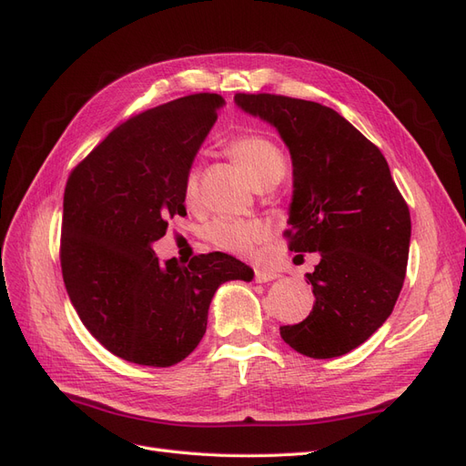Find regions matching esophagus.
I'll use <instances>...</instances> for the list:
<instances>
[{
    "label": "esophagus",
    "mask_w": 466,
    "mask_h": 466,
    "mask_svg": "<svg viewBox=\"0 0 466 466\" xmlns=\"http://www.w3.org/2000/svg\"><path fill=\"white\" fill-rule=\"evenodd\" d=\"M276 278H278V274L272 272V270H264V268H255V279L258 281V284H264V281H272Z\"/></svg>",
    "instance_id": "1"
}]
</instances>
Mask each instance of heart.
I'll list each match as a JSON object with an SVG mask.
<instances>
[{
  "label": "heart",
  "mask_w": 466,
  "mask_h": 466,
  "mask_svg": "<svg viewBox=\"0 0 466 466\" xmlns=\"http://www.w3.org/2000/svg\"><path fill=\"white\" fill-rule=\"evenodd\" d=\"M228 153L245 168L248 178L258 188L272 187L284 178L288 171V157L270 136L262 132H247L233 137L228 144ZM200 171L198 167H188L182 178V198L194 204L198 198ZM208 241L237 257H248L258 243L268 237L266 223L258 219H237L219 216L211 219L206 228Z\"/></svg>",
  "instance_id": "obj_1"
}]
</instances>
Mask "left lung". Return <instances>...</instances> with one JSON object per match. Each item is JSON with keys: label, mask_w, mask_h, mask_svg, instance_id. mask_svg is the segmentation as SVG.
Listing matches in <instances>:
<instances>
[{"label": "left lung", "mask_w": 466, "mask_h": 466, "mask_svg": "<svg viewBox=\"0 0 466 466\" xmlns=\"http://www.w3.org/2000/svg\"><path fill=\"white\" fill-rule=\"evenodd\" d=\"M237 105L274 124L293 161V252H320L315 305L284 342L315 360L358 348L392 313L410 248V209L387 159L336 110L272 93H237Z\"/></svg>", "instance_id": "8db88e82"}]
</instances>
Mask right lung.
<instances>
[{"label":"right lung","instance_id":"1","mask_svg":"<svg viewBox=\"0 0 466 466\" xmlns=\"http://www.w3.org/2000/svg\"><path fill=\"white\" fill-rule=\"evenodd\" d=\"M223 98L196 93L124 120L69 173L62 276L86 329L112 354L149 368L188 358L216 289L252 270L223 252L159 260L151 248L185 216L182 178Z\"/></svg>","mask_w":466,"mask_h":466}]
</instances>
